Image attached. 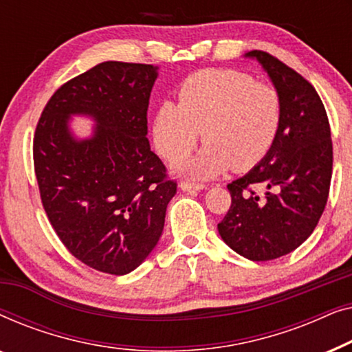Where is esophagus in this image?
<instances>
[{
  "instance_id": "34e87169",
  "label": "esophagus",
  "mask_w": 352,
  "mask_h": 352,
  "mask_svg": "<svg viewBox=\"0 0 352 352\" xmlns=\"http://www.w3.org/2000/svg\"><path fill=\"white\" fill-rule=\"evenodd\" d=\"M179 186H181V189H182V190H187V192H190V190H201V189H206V186H205V184H200V182L182 181Z\"/></svg>"
}]
</instances>
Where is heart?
Here are the masks:
<instances>
[{"mask_svg":"<svg viewBox=\"0 0 352 352\" xmlns=\"http://www.w3.org/2000/svg\"><path fill=\"white\" fill-rule=\"evenodd\" d=\"M179 104L166 100L153 117V142L168 162L186 157L199 139V155L176 168L213 177L229 168L248 171L267 155L282 124V98L272 85L232 69H206L187 76Z\"/></svg>","mask_w":352,"mask_h":352,"instance_id":"1","label":"heart"}]
</instances>
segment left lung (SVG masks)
Masks as SVG:
<instances>
[{"mask_svg":"<svg viewBox=\"0 0 352 352\" xmlns=\"http://www.w3.org/2000/svg\"><path fill=\"white\" fill-rule=\"evenodd\" d=\"M247 56L261 62L280 94L282 124L267 155L228 184L232 201L218 230L234 252L269 261L296 250L316 229L329 199L333 146L314 86L269 52ZM256 188L267 192L259 196Z\"/></svg>","mask_w":352,"mask_h":352,"instance_id":"left-lung-1","label":"left lung"}]
</instances>
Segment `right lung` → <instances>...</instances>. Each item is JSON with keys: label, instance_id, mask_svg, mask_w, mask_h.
Instances as JSON below:
<instances>
[{"label": "right lung", "instance_id": "right-lung-1", "mask_svg": "<svg viewBox=\"0 0 352 352\" xmlns=\"http://www.w3.org/2000/svg\"><path fill=\"white\" fill-rule=\"evenodd\" d=\"M155 80L153 65L102 62L51 96L33 136V166L52 229L76 259L112 276L134 271L155 248L177 190L146 138ZM72 113L96 120L93 138L73 139Z\"/></svg>", "mask_w": 352, "mask_h": 352}]
</instances>
